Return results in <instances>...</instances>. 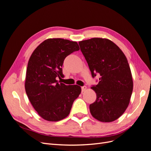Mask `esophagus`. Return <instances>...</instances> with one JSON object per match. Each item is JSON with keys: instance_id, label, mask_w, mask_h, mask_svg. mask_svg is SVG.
<instances>
[{"instance_id": "1", "label": "esophagus", "mask_w": 151, "mask_h": 151, "mask_svg": "<svg viewBox=\"0 0 151 151\" xmlns=\"http://www.w3.org/2000/svg\"><path fill=\"white\" fill-rule=\"evenodd\" d=\"M81 89H82V92H84V91L87 89V87L86 86H83L81 88Z\"/></svg>"}]
</instances>
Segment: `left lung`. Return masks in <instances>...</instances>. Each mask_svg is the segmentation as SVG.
<instances>
[{"label": "left lung", "instance_id": "left-lung-1", "mask_svg": "<svg viewBox=\"0 0 151 151\" xmlns=\"http://www.w3.org/2000/svg\"><path fill=\"white\" fill-rule=\"evenodd\" d=\"M93 77L100 75L96 86L91 89L96 94L89 105L91 114L102 122L120 117L129 106L133 91L132 73L125 54L106 38H93L79 42Z\"/></svg>", "mask_w": 151, "mask_h": 151}]
</instances>
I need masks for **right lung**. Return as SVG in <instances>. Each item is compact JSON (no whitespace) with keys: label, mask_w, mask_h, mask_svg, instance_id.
Masks as SVG:
<instances>
[{"label":"right lung","mask_w":151,"mask_h":151,"mask_svg":"<svg viewBox=\"0 0 151 151\" xmlns=\"http://www.w3.org/2000/svg\"><path fill=\"white\" fill-rule=\"evenodd\" d=\"M79 49L76 42L48 38L32 53L26 69L25 90L32 106L43 119H64L81 94L80 86H67L57 80V77H63L62 67L65 57Z\"/></svg>","instance_id":"obj_1"}]
</instances>
